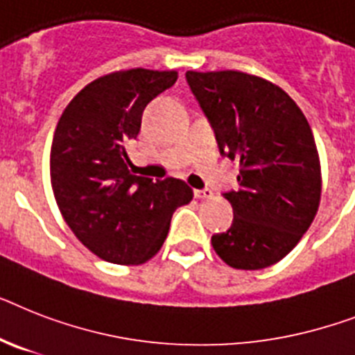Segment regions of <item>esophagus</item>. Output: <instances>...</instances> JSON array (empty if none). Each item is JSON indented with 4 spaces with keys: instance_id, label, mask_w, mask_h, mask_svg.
I'll list each match as a JSON object with an SVG mask.
<instances>
[{
    "instance_id": "1",
    "label": "esophagus",
    "mask_w": 355,
    "mask_h": 355,
    "mask_svg": "<svg viewBox=\"0 0 355 355\" xmlns=\"http://www.w3.org/2000/svg\"><path fill=\"white\" fill-rule=\"evenodd\" d=\"M194 196L198 199H210L214 196V192L210 189H201V190H194Z\"/></svg>"
}]
</instances>
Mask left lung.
<instances>
[{"instance_id": "obj_1", "label": "left lung", "mask_w": 355, "mask_h": 355, "mask_svg": "<svg viewBox=\"0 0 355 355\" xmlns=\"http://www.w3.org/2000/svg\"><path fill=\"white\" fill-rule=\"evenodd\" d=\"M187 83L221 156L239 165V189L223 194L234 221L227 232L214 234V250L239 270L281 261L309 230L321 199V166L309 121L285 90L257 76L189 70Z\"/></svg>"}]
</instances>
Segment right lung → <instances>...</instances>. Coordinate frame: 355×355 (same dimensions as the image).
<instances>
[{
    "label": "right lung",
    "instance_id": "obj_1",
    "mask_svg": "<svg viewBox=\"0 0 355 355\" xmlns=\"http://www.w3.org/2000/svg\"><path fill=\"white\" fill-rule=\"evenodd\" d=\"M175 70L130 69L89 83L61 114L51 146V183L61 216L92 254L116 265L156 256L172 214L192 199L175 178L152 181L128 168L127 143L143 110L171 89Z\"/></svg>",
    "mask_w": 355,
    "mask_h": 355
}]
</instances>
